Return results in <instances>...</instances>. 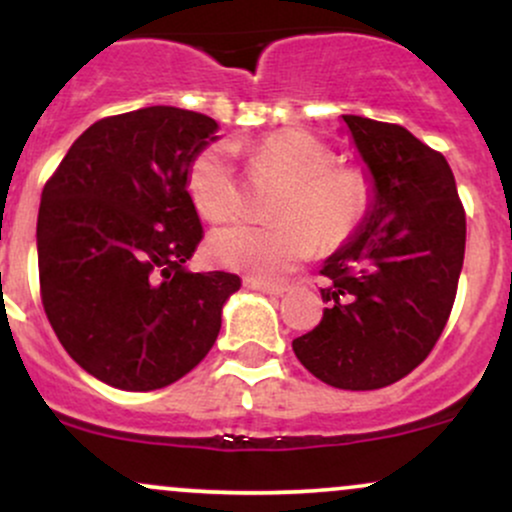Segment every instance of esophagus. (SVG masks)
Masks as SVG:
<instances>
[{
    "mask_svg": "<svg viewBox=\"0 0 512 512\" xmlns=\"http://www.w3.org/2000/svg\"><path fill=\"white\" fill-rule=\"evenodd\" d=\"M245 286H248V289L267 293V296H284L286 293L284 284H269V281H260V279H245Z\"/></svg>",
    "mask_w": 512,
    "mask_h": 512,
    "instance_id": "34e87169",
    "label": "esophagus"
}]
</instances>
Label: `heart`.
Here are the masks:
<instances>
[{
    "label": "heart",
    "instance_id": "obj_1",
    "mask_svg": "<svg viewBox=\"0 0 512 512\" xmlns=\"http://www.w3.org/2000/svg\"><path fill=\"white\" fill-rule=\"evenodd\" d=\"M255 173L281 182L269 216L274 223H233L209 240L211 260L252 279H284L317 248L334 250L358 231L370 209L368 175L334 163V151L303 129H279L248 151ZM192 202L211 221H228L240 211V187L231 156L221 144L195 156L187 170Z\"/></svg>",
    "mask_w": 512,
    "mask_h": 512
}]
</instances>
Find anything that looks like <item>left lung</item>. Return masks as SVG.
<instances>
[{
	"label": "left lung",
	"mask_w": 512,
	"mask_h": 512,
	"mask_svg": "<svg viewBox=\"0 0 512 512\" xmlns=\"http://www.w3.org/2000/svg\"><path fill=\"white\" fill-rule=\"evenodd\" d=\"M342 120L373 197L358 231L322 264L327 308L293 351L322 383L378 390L436 346L455 303L467 221L443 154L399 125Z\"/></svg>",
	"instance_id": "obj_1"
}]
</instances>
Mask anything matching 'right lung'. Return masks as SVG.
Masks as SVG:
<instances>
[{
  "instance_id": "add662e5",
  "label": "right lung",
  "mask_w": 512,
  "mask_h": 512,
  "mask_svg": "<svg viewBox=\"0 0 512 512\" xmlns=\"http://www.w3.org/2000/svg\"><path fill=\"white\" fill-rule=\"evenodd\" d=\"M219 125L173 105L105 117L81 134L38 211L40 296L69 356L105 385L166 387L209 354L228 272H190L202 240L187 170Z\"/></svg>"
}]
</instances>
